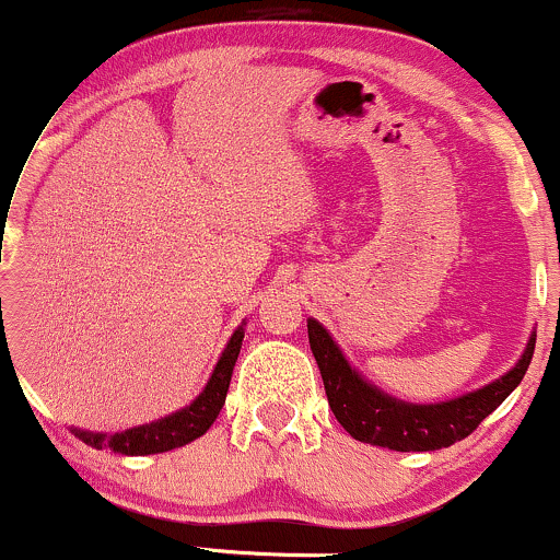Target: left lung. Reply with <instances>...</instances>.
<instances>
[{
	"label": "left lung",
	"instance_id": "obj_1",
	"mask_svg": "<svg viewBox=\"0 0 560 560\" xmlns=\"http://www.w3.org/2000/svg\"><path fill=\"white\" fill-rule=\"evenodd\" d=\"M307 339H311V350L316 355L334 416L350 436L376 447L400 450V453H423V450L450 447L466 440L522 384L535 355L537 334H532L522 361L505 376L464 397L434 405L395 400L363 382L318 320H307Z\"/></svg>",
	"mask_w": 560,
	"mask_h": 560
}]
</instances>
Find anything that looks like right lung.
I'll use <instances>...</instances> for the list:
<instances>
[{
    "instance_id": "right-lung-1",
    "label": "right lung",
    "mask_w": 560,
    "mask_h": 560,
    "mask_svg": "<svg viewBox=\"0 0 560 560\" xmlns=\"http://www.w3.org/2000/svg\"><path fill=\"white\" fill-rule=\"evenodd\" d=\"M244 339V329L240 326L234 334H231L226 350H223L221 361H218L213 376H210L208 387H205L202 395L197 397L189 408L178 410V413L168 416V419H160L155 423H147V427L128 429V432L118 434H92V432H79L81 442L92 445L96 450L110 447L113 453L120 455H152V453H168L173 447L189 445L191 440L202 436L213 427V421L221 413L223 402H226V392L231 374H234V363L240 358V347Z\"/></svg>"
}]
</instances>
